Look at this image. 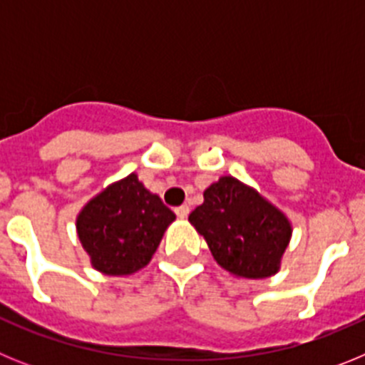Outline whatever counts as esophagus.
<instances>
[{
	"label": "esophagus",
	"instance_id": "esophagus-1",
	"mask_svg": "<svg viewBox=\"0 0 365 365\" xmlns=\"http://www.w3.org/2000/svg\"><path fill=\"white\" fill-rule=\"evenodd\" d=\"M175 214H177V217H180V219L188 217V214H190V206H188V205H180V206H177V208H175Z\"/></svg>",
	"mask_w": 365,
	"mask_h": 365
}]
</instances>
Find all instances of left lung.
Wrapping results in <instances>:
<instances>
[{"instance_id":"1","label":"left lung","mask_w":365,"mask_h":365,"mask_svg":"<svg viewBox=\"0 0 365 365\" xmlns=\"http://www.w3.org/2000/svg\"><path fill=\"white\" fill-rule=\"evenodd\" d=\"M188 219L219 265L241 278L272 276L291 240L285 215L234 177L208 186Z\"/></svg>"}]
</instances>
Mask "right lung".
I'll use <instances>...</instances> for the list:
<instances>
[{
	"label": "right lung",
	"mask_w": 365,
	"mask_h": 365,
	"mask_svg": "<svg viewBox=\"0 0 365 365\" xmlns=\"http://www.w3.org/2000/svg\"><path fill=\"white\" fill-rule=\"evenodd\" d=\"M175 219L159 195L131 173L86 205L76 219L82 247L100 272L124 276L143 269Z\"/></svg>",
	"instance_id": "right-lung-1"
}]
</instances>
